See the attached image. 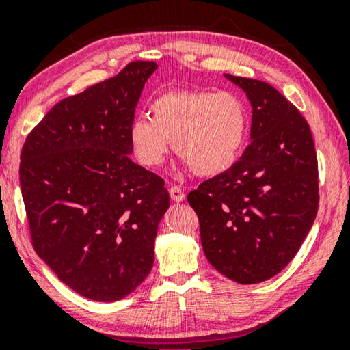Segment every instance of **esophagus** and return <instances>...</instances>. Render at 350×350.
Masks as SVG:
<instances>
[{
    "label": "esophagus",
    "instance_id": "esophagus-1",
    "mask_svg": "<svg viewBox=\"0 0 350 350\" xmlns=\"http://www.w3.org/2000/svg\"><path fill=\"white\" fill-rule=\"evenodd\" d=\"M169 194H170V198H172V200H174V202H183V200H185V193L176 185L170 186Z\"/></svg>",
    "mask_w": 350,
    "mask_h": 350
}]
</instances>
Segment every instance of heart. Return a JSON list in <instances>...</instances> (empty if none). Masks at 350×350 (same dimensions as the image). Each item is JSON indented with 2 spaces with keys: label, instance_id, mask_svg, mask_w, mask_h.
I'll return each instance as SVG.
<instances>
[{
  "label": "heart",
  "instance_id": "heart-1",
  "mask_svg": "<svg viewBox=\"0 0 350 350\" xmlns=\"http://www.w3.org/2000/svg\"><path fill=\"white\" fill-rule=\"evenodd\" d=\"M151 118L132 122L129 140L142 165H161L172 142L186 167L199 176L223 174L245 145L248 109L237 94L174 89L151 103Z\"/></svg>",
  "mask_w": 350,
  "mask_h": 350
}]
</instances>
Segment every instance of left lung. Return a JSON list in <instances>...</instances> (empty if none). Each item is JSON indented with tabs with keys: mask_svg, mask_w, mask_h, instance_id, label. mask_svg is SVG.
<instances>
[{
	"mask_svg": "<svg viewBox=\"0 0 350 350\" xmlns=\"http://www.w3.org/2000/svg\"><path fill=\"white\" fill-rule=\"evenodd\" d=\"M252 103V143L231 169L188 194L210 265L237 284H260L298 253L319 208L309 124L271 84L226 75Z\"/></svg>",
	"mask_w": 350,
	"mask_h": 350,
	"instance_id": "left-lung-1",
	"label": "left lung"
}]
</instances>
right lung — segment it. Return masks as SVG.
Masks as SVG:
<instances>
[{"mask_svg": "<svg viewBox=\"0 0 350 350\" xmlns=\"http://www.w3.org/2000/svg\"><path fill=\"white\" fill-rule=\"evenodd\" d=\"M154 62L64 98L28 133L21 188L38 256L71 290L102 303L132 293L154 262L170 205L164 180L133 162L129 131Z\"/></svg>", "mask_w": 350, "mask_h": 350, "instance_id": "1", "label": "right lung"}]
</instances>
